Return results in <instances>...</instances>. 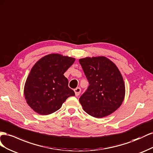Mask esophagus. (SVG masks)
<instances>
[{
  "label": "esophagus",
  "instance_id": "obj_1",
  "mask_svg": "<svg viewBox=\"0 0 153 153\" xmlns=\"http://www.w3.org/2000/svg\"><path fill=\"white\" fill-rule=\"evenodd\" d=\"M81 89L79 88V87H77L76 88L74 89V92H75V95L76 96L79 95L81 93Z\"/></svg>",
  "mask_w": 153,
  "mask_h": 153
}]
</instances>
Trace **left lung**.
Returning a JSON list of instances; mask_svg holds the SVG:
<instances>
[{
	"label": "left lung",
	"mask_w": 153,
	"mask_h": 153,
	"mask_svg": "<svg viewBox=\"0 0 153 153\" xmlns=\"http://www.w3.org/2000/svg\"><path fill=\"white\" fill-rule=\"evenodd\" d=\"M89 82L79 98L85 112L95 118L111 114L123 103L125 85L119 68L104 57H86L79 60Z\"/></svg>",
	"instance_id": "8db88e82"
}]
</instances>
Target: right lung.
<instances>
[{"label": "right lung", "mask_w": 153, "mask_h": 153, "mask_svg": "<svg viewBox=\"0 0 153 153\" xmlns=\"http://www.w3.org/2000/svg\"><path fill=\"white\" fill-rule=\"evenodd\" d=\"M74 61L68 56L51 54L34 64L24 86L25 99L34 111L42 115L51 114L68 97L75 95L63 75Z\"/></svg>", "instance_id": "1"}]
</instances>
